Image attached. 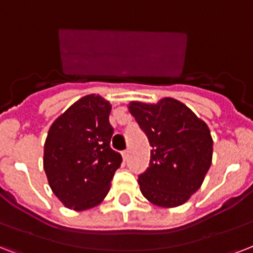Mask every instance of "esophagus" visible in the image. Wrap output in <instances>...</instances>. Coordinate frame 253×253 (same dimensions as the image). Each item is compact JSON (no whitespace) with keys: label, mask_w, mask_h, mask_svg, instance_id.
Here are the masks:
<instances>
[{"label":"esophagus","mask_w":253,"mask_h":253,"mask_svg":"<svg viewBox=\"0 0 253 253\" xmlns=\"http://www.w3.org/2000/svg\"><path fill=\"white\" fill-rule=\"evenodd\" d=\"M121 156H123V160H124V161H128V158H129L128 149H126V150H123V152H121Z\"/></svg>","instance_id":"esophagus-1"}]
</instances>
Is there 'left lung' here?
Wrapping results in <instances>:
<instances>
[{
  "label": "left lung",
  "instance_id": "8db88e82",
  "mask_svg": "<svg viewBox=\"0 0 253 253\" xmlns=\"http://www.w3.org/2000/svg\"><path fill=\"white\" fill-rule=\"evenodd\" d=\"M129 112L152 146L149 168L138 175L141 193L157 206H181L201 187L210 169V129L191 109L171 97L157 104L132 101Z\"/></svg>",
  "mask_w": 253,
  "mask_h": 253
}]
</instances>
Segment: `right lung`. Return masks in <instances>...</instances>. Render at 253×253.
<instances>
[{"mask_svg": "<svg viewBox=\"0 0 253 253\" xmlns=\"http://www.w3.org/2000/svg\"><path fill=\"white\" fill-rule=\"evenodd\" d=\"M111 104L101 96L78 100L52 123L43 168L59 201L76 211L95 207L109 191L123 157L111 148Z\"/></svg>", "mask_w": 253, "mask_h": 253, "instance_id": "add662e5", "label": "right lung"}]
</instances>
